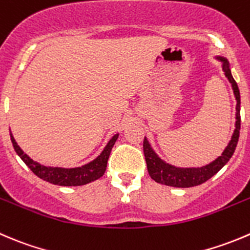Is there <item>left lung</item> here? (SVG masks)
I'll list each match as a JSON object with an SVG mask.
<instances>
[{
    "label": "left lung",
    "mask_w": 250,
    "mask_h": 250,
    "mask_svg": "<svg viewBox=\"0 0 250 250\" xmlns=\"http://www.w3.org/2000/svg\"><path fill=\"white\" fill-rule=\"evenodd\" d=\"M215 60L221 62L222 72L231 83L233 95L237 101L236 117H234L236 122H234V130L231 140L229 142L227 146L225 147L222 154L208 165L200 167H178L162 160L155 152L147 138L145 137L144 143H143V149H144L147 172H149L150 177L157 183L165 184V186L168 187H176V188H189V187L199 186V184L204 183L208 179L211 178L212 176H215L229 161L234 150H236L239 138V129H241V113H239L241 112V95H239V89L237 83L234 82L233 77H232L231 67H229L227 58L222 57V56H215Z\"/></svg>",
    "instance_id": "8db88e82"
}]
</instances>
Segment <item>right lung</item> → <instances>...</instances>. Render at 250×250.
Listing matches in <instances>:
<instances>
[{
	"instance_id": "right-lung-1",
	"label": "right lung",
	"mask_w": 250,
	"mask_h": 250,
	"mask_svg": "<svg viewBox=\"0 0 250 250\" xmlns=\"http://www.w3.org/2000/svg\"><path fill=\"white\" fill-rule=\"evenodd\" d=\"M9 134H11L12 144H13L14 150H16L17 155L21 157L24 161V164L39 177V178L43 179V181L48 182V183L57 184V186L63 187H72V186H84L90 182L96 181L100 177L104 176L107 167V160L111 154L113 145H115L116 140H117L120 133H116L111 137L106 146L104 147L103 151L100 152L98 157L93 160V161L88 162V164L83 165L79 167H71V168H66V167H53V166H45V165L39 164L38 161H34L33 159L28 156L23 150L21 149L18 144H17L16 139H14L13 134H12L11 129H9Z\"/></svg>"
}]
</instances>
